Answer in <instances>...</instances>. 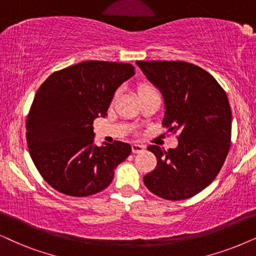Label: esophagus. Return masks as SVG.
I'll return each mask as SVG.
<instances>
[{"label": "esophagus", "instance_id": "esophagus-1", "mask_svg": "<svg viewBox=\"0 0 256 256\" xmlns=\"http://www.w3.org/2000/svg\"><path fill=\"white\" fill-rule=\"evenodd\" d=\"M144 150H145L144 145L137 144V143L132 144V152H134V154H139V152H142V151H144Z\"/></svg>", "mask_w": 256, "mask_h": 256}]
</instances>
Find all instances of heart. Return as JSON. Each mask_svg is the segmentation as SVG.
Segmentation results:
<instances>
[{"instance_id": "heart-1", "label": "heart", "mask_w": 256, "mask_h": 256, "mask_svg": "<svg viewBox=\"0 0 256 256\" xmlns=\"http://www.w3.org/2000/svg\"><path fill=\"white\" fill-rule=\"evenodd\" d=\"M154 88L150 85H148V84H142V85L138 86V92H139V96L140 94H144V93H148V92H152Z\"/></svg>"}]
</instances>
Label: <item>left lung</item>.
<instances>
[{
    "label": "left lung",
    "instance_id": "obj_1",
    "mask_svg": "<svg viewBox=\"0 0 256 256\" xmlns=\"http://www.w3.org/2000/svg\"><path fill=\"white\" fill-rule=\"evenodd\" d=\"M160 90L166 104L163 126L178 132V145L166 151L148 148L157 166L144 176L152 194L164 200L190 198L209 186L230 148L232 110L215 78L184 61H137Z\"/></svg>",
    "mask_w": 256,
    "mask_h": 256
}]
</instances>
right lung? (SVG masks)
I'll return each mask as SVG.
<instances>
[{
  "label": "right lung",
  "mask_w": 256,
  "mask_h": 256,
  "mask_svg": "<svg viewBox=\"0 0 256 256\" xmlns=\"http://www.w3.org/2000/svg\"><path fill=\"white\" fill-rule=\"evenodd\" d=\"M134 74L130 64L90 60L54 72L34 96L26 138L35 166L56 192L93 195L110 186L131 145L94 144L93 122L105 117L116 90Z\"/></svg>",
  "instance_id": "add662e5"
}]
</instances>
